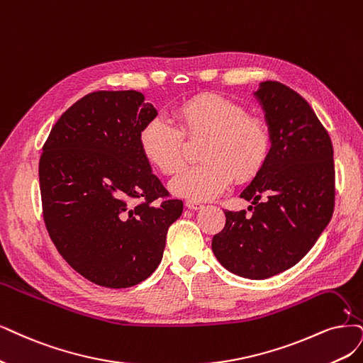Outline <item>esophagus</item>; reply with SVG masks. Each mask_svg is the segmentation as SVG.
<instances>
[{
    "label": "esophagus",
    "instance_id": "esophagus-1",
    "mask_svg": "<svg viewBox=\"0 0 363 363\" xmlns=\"http://www.w3.org/2000/svg\"><path fill=\"white\" fill-rule=\"evenodd\" d=\"M185 206L189 208V209H193V211H197V209H202L203 208V205L200 203V202H197V200H186Z\"/></svg>",
    "mask_w": 363,
    "mask_h": 363
}]
</instances>
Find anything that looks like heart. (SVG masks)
I'll list each match as a JSON object with an SVG mask.
<instances>
[{
  "instance_id": "obj_1",
  "label": "heart",
  "mask_w": 363,
  "mask_h": 363,
  "mask_svg": "<svg viewBox=\"0 0 363 363\" xmlns=\"http://www.w3.org/2000/svg\"><path fill=\"white\" fill-rule=\"evenodd\" d=\"M172 125L154 118L142 127V154L166 177L185 163V142L203 138L197 157L202 163L184 170L170 184L172 191L190 200L221 194L232 178L236 184L256 179L272 151V133L264 119L218 94H199L173 109Z\"/></svg>"
}]
</instances>
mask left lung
Masks as SVG:
<instances>
[{"label": "left lung", "mask_w": 363, "mask_h": 363, "mask_svg": "<svg viewBox=\"0 0 363 363\" xmlns=\"http://www.w3.org/2000/svg\"><path fill=\"white\" fill-rule=\"evenodd\" d=\"M272 133L269 161L240 193L254 206L224 211L212 251L230 272L264 279L305 257L335 208L333 146L328 130L296 91L266 80L256 92Z\"/></svg>", "instance_id": "1"}]
</instances>
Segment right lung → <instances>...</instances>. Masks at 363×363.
Instances as JSON below:
<instances>
[{
    "mask_svg": "<svg viewBox=\"0 0 363 363\" xmlns=\"http://www.w3.org/2000/svg\"><path fill=\"white\" fill-rule=\"evenodd\" d=\"M157 116L138 91H96L52 127L38 163L43 220L58 252L91 283L150 277L184 203L151 172L139 133Z\"/></svg>",
    "mask_w": 363,
    "mask_h": 363,
    "instance_id": "right-lung-1",
    "label": "right lung"
}]
</instances>
